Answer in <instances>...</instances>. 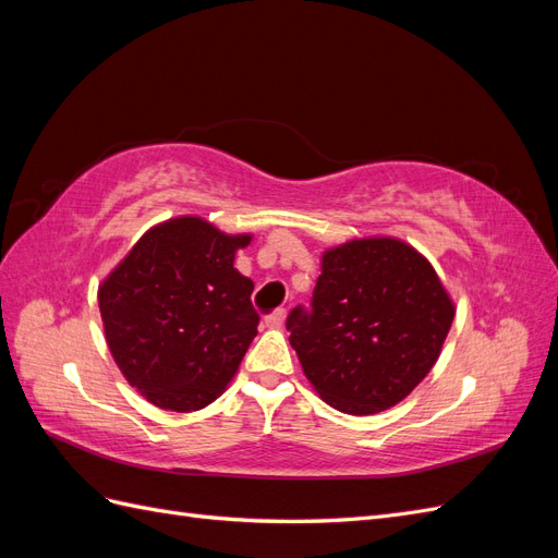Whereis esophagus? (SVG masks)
Returning <instances> with one entry per match:
<instances>
[{"label": "esophagus", "instance_id": "obj_1", "mask_svg": "<svg viewBox=\"0 0 558 558\" xmlns=\"http://www.w3.org/2000/svg\"><path fill=\"white\" fill-rule=\"evenodd\" d=\"M283 320H286V310H275V312H269L265 316V326L267 328H281Z\"/></svg>", "mask_w": 558, "mask_h": 558}]
</instances>
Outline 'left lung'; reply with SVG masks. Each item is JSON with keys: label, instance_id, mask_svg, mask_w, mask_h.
I'll return each instance as SVG.
<instances>
[{"label": "left lung", "instance_id": "1", "mask_svg": "<svg viewBox=\"0 0 558 558\" xmlns=\"http://www.w3.org/2000/svg\"><path fill=\"white\" fill-rule=\"evenodd\" d=\"M453 305L430 263L398 240H353L324 253L310 307L286 318L307 379L330 408H393L435 365Z\"/></svg>", "mask_w": 558, "mask_h": 558}]
</instances>
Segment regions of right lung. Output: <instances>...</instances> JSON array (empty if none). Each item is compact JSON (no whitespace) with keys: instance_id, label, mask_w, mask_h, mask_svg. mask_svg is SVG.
<instances>
[{"instance_id":"add662e5","label":"right lung","mask_w":558,"mask_h":558,"mask_svg":"<svg viewBox=\"0 0 558 558\" xmlns=\"http://www.w3.org/2000/svg\"><path fill=\"white\" fill-rule=\"evenodd\" d=\"M230 238L183 216L134 244L99 289L107 344L125 379L162 410L195 412L238 373L260 316Z\"/></svg>"}]
</instances>
